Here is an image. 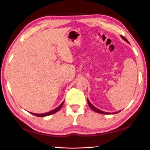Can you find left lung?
I'll use <instances>...</instances> for the list:
<instances>
[{
	"label": "left lung",
	"instance_id": "left-lung-1",
	"mask_svg": "<svg viewBox=\"0 0 150 150\" xmlns=\"http://www.w3.org/2000/svg\"><path fill=\"white\" fill-rule=\"evenodd\" d=\"M120 37H121L122 38V39L124 40V41H126L127 43H128V44H130V43H129V42L128 41V40H127L125 37L122 36V35H120ZM87 102H88V106H90L91 108L93 110H94L95 112H98V113L103 114V115H110V114H117V113H118V112H120L121 111V110H120V111H117V112H112V113L107 112H104V111H103V110H99V109L97 108H96L95 106H93V105H92V104H91V103H90V101H89V100L88 99V98H87Z\"/></svg>",
	"mask_w": 150,
	"mask_h": 150
}]
</instances>
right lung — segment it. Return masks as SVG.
Here are the masks:
<instances>
[{"instance_id": "right-lung-1", "label": "right lung", "mask_w": 150, "mask_h": 150, "mask_svg": "<svg viewBox=\"0 0 150 150\" xmlns=\"http://www.w3.org/2000/svg\"><path fill=\"white\" fill-rule=\"evenodd\" d=\"M63 103H64V100H63V102L62 103V104H61V105L59 106H57L56 108H55V109H54V110H51V111L47 112L42 113V114H35V113H33V112H30V113H31L32 115H35V116H39V117H45V116L52 115H53V114L57 112V111H59L60 110V108L62 107Z\"/></svg>"}]
</instances>
